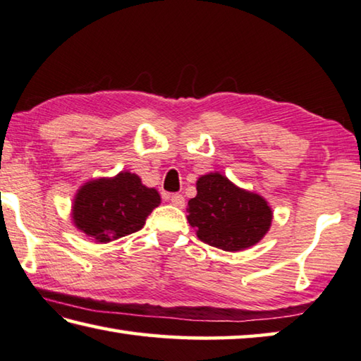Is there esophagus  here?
<instances>
[{
  "label": "esophagus",
  "mask_w": 361,
  "mask_h": 361,
  "mask_svg": "<svg viewBox=\"0 0 361 361\" xmlns=\"http://www.w3.org/2000/svg\"><path fill=\"white\" fill-rule=\"evenodd\" d=\"M169 199H170V202L173 203L175 207H178V208L185 207V197H183L181 194H172Z\"/></svg>",
  "instance_id": "obj_1"
}]
</instances>
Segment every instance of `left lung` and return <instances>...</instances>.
<instances>
[{
	"label": "left lung",
	"instance_id": "left-lung-1",
	"mask_svg": "<svg viewBox=\"0 0 361 361\" xmlns=\"http://www.w3.org/2000/svg\"><path fill=\"white\" fill-rule=\"evenodd\" d=\"M186 212L203 243L231 252L259 243L273 219L260 195L243 191L221 173L200 176L197 195L188 202Z\"/></svg>",
	"mask_w": 361,
	"mask_h": 361
}]
</instances>
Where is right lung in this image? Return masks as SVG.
<instances>
[{"label": "right lung", "instance_id": "add662e5", "mask_svg": "<svg viewBox=\"0 0 361 361\" xmlns=\"http://www.w3.org/2000/svg\"><path fill=\"white\" fill-rule=\"evenodd\" d=\"M159 203L156 189L143 186L134 173L121 172L87 183L77 192L72 218L87 237L107 243L140 231Z\"/></svg>", "mask_w": 361, "mask_h": 361}]
</instances>
